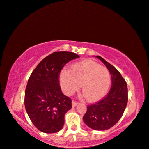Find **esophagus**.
I'll use <instances>...</instances> for the list:
<instances>
[{
    "mask_svg": "<svg viewBox=\"0 0 149 149\" xmlns=\"http://www.w3.org/2000/svg\"><path fill=\"white\" fill-rule=\"evenodd\" d=\"M79 103V102H77L76 101H72V105L73 106H76V105H78Z\"/></svg>",
    "mask_w": 149,
    "mask_h": 149,
    "instance_id": "1",
    "label": "esophagus"
}]
</instances>
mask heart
<instances>
[{
  "mask_svg": "<svg viewBox=\"0 0 149 149\" xmlns=\"http://www.w3.org/2000/svg\"><path fill=\"white\" fill-rule=\"evenodd\" d=\"M60 81L65 94H74L82 85L86 98L95 101L106 94L111 84V75L107 68L93 60H86L73 64L71 70H62Z\"/></svg>",
  "mask_w": 149,
  "mask_h": 149,
  "instance_id": "b5f03b06",
  "label": "heart"
}]
</instances>
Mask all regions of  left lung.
I'll return each mask as SVG.
<instances>
[{
    "instance_id": "8db88e82",
    "label": "left lung",
    "mask_w": 149,
    "mask_h": 149,
    "mask_svg": "<svg viewBox=\"0 0 149 149\" xmlns=\"http://www.w3.org/2000/svg\"><path fill=\"white\" fill-rule=\"evenodd\" d=\"M96 57L110 71L112 85L105 97L87 105L83 121L94 130H105L114 126L122 116L128 103V87L126 80L114 66L103 57Z\"/></svg>"
}]
</instances>
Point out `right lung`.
<instances>
[{"mask_svg":"<svg viewBox=\"0 0 149 149\" xmlns=\"http://www.w3.org/2000/svg\"><path fill=\"white\" fill-rule=\"evenodd\" d=\"M78 57L72 52H54L43 59L30 75L25 91V107L40 131L55 133L63 127L64 115L72 105L71 98L61 90L60 73L66 64Z\"/></svg>","mask_w":149,"mask_h":149,"instance_id":"obj_1","label":"right lung"}]
</instances>
